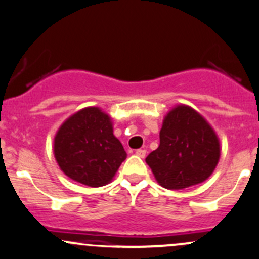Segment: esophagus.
<instances>
[{
    "mask_svg": "<svg viewBox=\"0 0 259 259\" xmlns=\"http://www.w3.org/2000/svg\"><path fill=\"white\" fill-rule=\"evenodd\" d=\"M135 154H137L138 157H140V158H144L145 154H147V150H145V149H137V150H135Z\"/></svg>",
    "mask_w": 259,
    "mask_h": 259,
    "instance_id": "esophagus-1",
    "label": "esophagus"
}]
</instances>
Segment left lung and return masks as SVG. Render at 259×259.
Returning <instances> with one entry per match:
<instances>
[{
	"mask_svg": "<svg viewBox=\"0 0 259 259\" xmlns=\"http://www.w3.org/2000/svg\"><path fill=\"white\" fill-rule=\"evenodd\" d=\"M159 147L147 158L155 180L168 190L204 182L219 162L220 144L206 120L181 105L168 112L159 133Z\"/></svg>",
	"mask_w": 259,
	"mask_h": 259,
	"instance_id": "left-lung-1",
	"label": "left lung"
}]
</instances>
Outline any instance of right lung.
Wrapping results in <instances>:
<instances>
[{
    "label": "right lung",
    "mask_w": 259,
    "mask_h": 259,
    "mask_svg": "<svg viewBox=\"0 0 259 259\" xmlns=\"http://www.w3.org/2000/svg\"><path fill=\"white\" fill-rule=\"evenodd\" d=\"M54 155L60 169L82 185L100 187L112 180L126 152L112 133L109 115L87 107L58 130Z\"/></svg>",
    "instance_id": "right-lung-1"
}]
</instances>
